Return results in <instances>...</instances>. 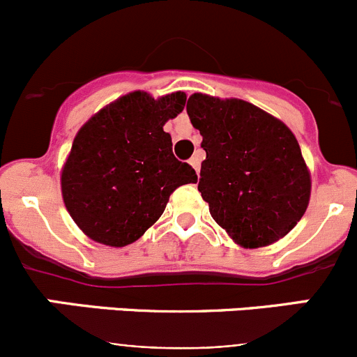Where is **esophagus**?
Returning <instances> with one entry per match:
<instances>
[{
  "instance_id": "obj_1",
  "label": "esophagus",
  "mask_w": 357,
  "mask_h": 357,
  "mask_svg": "<svg viewBox=\"0 0 357 357\" xmlns=\"http://www.w3.org/2000/svg\"><path fill=\"white\" fill-rule=\"evenodd\" d=\"M190 164H192V167L195 169L197 172L200 171V157L199 155H193L192 158H190Z\"/></svg>"
}]
</instances>
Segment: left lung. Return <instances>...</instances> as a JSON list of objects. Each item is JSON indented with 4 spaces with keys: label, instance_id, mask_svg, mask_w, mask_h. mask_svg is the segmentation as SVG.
I'll use <instances>...</instances> for the list:
<instances>
[{
    "label": "left lung",
    "instance_id": "1",
    "mask_svg": "<svg viewBox=\"0 0 357 357\" xmlns=\"http://www.w3.org/2000/svg\"><path fill=\"white\" fill-rule=\"evenodd\" d=\"M186 112L202 135L199 192L214 221L240 245L276 242L301 221L311 178L282 121L243 100L195 93Z\"/></svg>",
    "mask_w": 357,
    "mask_h": 357
}]
</instances>
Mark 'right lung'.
Segmentation results:
<instances>
[{"label": "right lung", "instance_id": "right-lung-1", "mask_svg": "<svg viewBox=\"0 0 357 357\" xmlns=\"http://www.w3.org/2000/svg\"><path fill=\"white\" fill-rule=\"evenodd\" d=\"M185 103L181 91L158 100L135 91L82 126L63 165L62 195L89 238L110 247L132 243L160 218L176 188L197 181L164 131Z\"/></svg>", "mask_w": 357, "mask_h": 357}]
</instances>
